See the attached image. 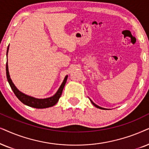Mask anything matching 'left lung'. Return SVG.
I'll use <instances>...</instances> for the list:
<instances>
[{
	"mask_svg": "<svg viewBox=\"0 0 149 149\" xmlns=\"http://www.w3.org/2000/svg\"><path fill=\"white\" fill-rule=\"evenodd\" d=\"M90 101H91V103H92V104H93V106H95V107H96V108H100V109H102V110H107V108H102V107L99 106H97V104H95V103H94V102H93V101L91 100V99H90Z\"/></svg>",
	"mask_w": 149,
	"mask_h": 149,
	"instance_id": "8db88e82",
	"label": "left lung"
}]
</instances>
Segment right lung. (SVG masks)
Segmentation results:
<instances>
[{"label":"right lung","instance_id":"obj_1","mask_svg":"<svg viewBox=\"0 0 149 149\" xmlns=\"http://www.w3.org/2000/svg\"><path fill=\"white\" fill-rule=\"evenodd\" d=\"M9 45H8V47H7V57L8 54V52H9ZM6 74H7V78L8 82H9L10 86H11V89H12V91H13V93H14V94L15 95V96L17 97V99H18L22 103H23L24 104L28 106L32 107V108H40V109L47 108H49V107H52L54 106V105L58 102L59 98L61 97V94H62L63 88H64L65 85L66 84L67 78H68V76L67 75V76L65 77L64 80H63L62 84H61V86L59 87L58 90L57 91V92L55 93L53 96L50 97H47L45 99H38V98H35V97H33L26 95L22 92H21V91H19L18 89L16 88V86H15V84H13L11 78H10L7 62V64H6Z\"/></svg>","mask_w":149,"mask_h":149}]
</instances>
